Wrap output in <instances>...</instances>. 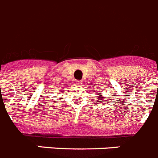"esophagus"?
<instances>
[{
	"instance_id": "1",
	"label": "esophagus",
	"mask_w": 158,
	"mask_h": 158,
	"mask_svg": "<svg viewBox=\"0 0 158 158\" xmlns=\"http://www.w3.org/2000/svg\"><path fill=\"white\" fill-rule=\"evenodd\" d=\"M76 84H77V85H82V84H83V83H82V81H81V80H77V81H76Z\"/></svg>"
}]
</instances>
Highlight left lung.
<instances>
[{
    "label": "left lung",
    "instance_id": "8db88e82",
    "mask_svg": "<svg viewBox=\"0 0 158 158\" xmlns=\"http://www.w3.org/2000/svg\"><path fill=\"white\" fill-rule=\"evenodd\" d=\"M102 98V97H101V98ZM98 100H99V99H98ZM97 102H98V101H97ZM100 102H103V101H100Z\"/></svg>",
    "mask_w": 158,
    "mask_h": 158
}]
</instances>
